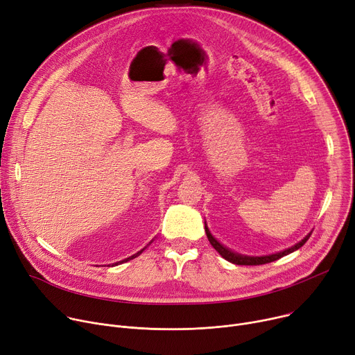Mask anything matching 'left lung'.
I'll return each mask as SVG.
<instances>
[{
	"instance_id": "obj_1",
	"label": "left lung",
	"mask_w": 355,
	"mask_h": 355,
	"mask_svg": "<svg viewBox=\"0 0 355 355\" xmlns=\"http://www.w3.org/2000/svg\"><path fill=\"white\" fill-rule=\"evenodd\" d=\"M205 230H206V236H207L210 244L216 249V252L219 253L225 260H227V261H230L233 264H239V266H259V264H266V263H270V261L279 260L283 256H287V254L298 250L309 240V237L311 236V233H309L306 237H303L298 243H295L294 246H291V248H288V249H286L283 252H277V253L267 254V256H248V254H241V253L233 252L232 249L223 246V244L210 233L206 222H205Z\"/></svg>"
}]
</instances>
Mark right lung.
I'll return each mask as SVG.
<instances>
[{"label": "right lung", "instance_id": "add662e5", "mask_svg": "<svg viewBox=\"0 0 355 355\" xmlns=\"http://www.w3.org/2000/svg\"><path fill=\"white\" fill-rule=\"evenodd\" d=\"M144 250H145V249H142V250H141V252H138V253H136V254H133V256H130V257H128V259H125V260H122V261H118V263H123V261H129V260H132V259H135V257H136V256H139V254H141V253H142V252H144ZM118 263H114V264H112V266H116V264H118ZM109 266H111V264H109Z\"/></svg>", "mask_w": 355, "mask_h": 355}]
</instances>
